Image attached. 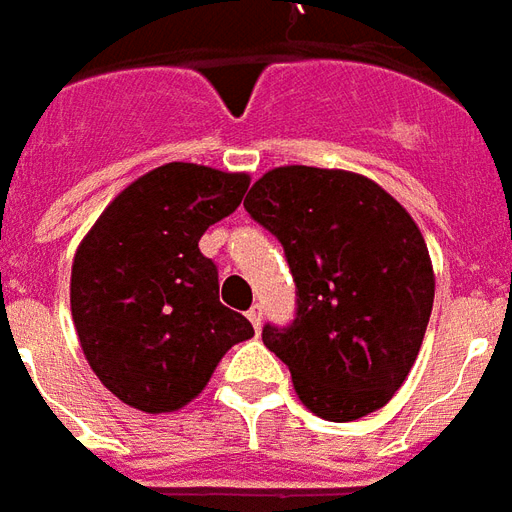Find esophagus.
Instances as JSON below:
<instances>
[{"label": "esophagus", "mask_w": 512, "mask_h": 512, "mask_svg": "<svg viewBox=\"0 0 512 512\" xmlns=\"http://www.w3.org/2000/svg\"><path fill=\"white\" fill-rule=\"evenodd\" d=\"M248 319H251V324H253V327H256V330H261V319H264V316H261V305H259V302H256L251 311H248Z\"/></svg>", "instance_id": "34e87169"}]
</instances>
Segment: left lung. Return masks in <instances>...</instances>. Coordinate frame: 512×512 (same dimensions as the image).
<instances>
[{"mask_svg": "<svg viewBox=\"0 0 512 512\" xmlns=\"http://www.w3.org/2000/svg\"><path fill=\"white\" fill-rule=\"evenodd\" d=\"M245 210L283 245L297 283L289 327L261 341L294 390L333 423L382 409L412 371L434 308V267L412 215L374 179L281 166L253 182Z\"/></svg>", "mask_w": 512, "mask_h": 512, "instance_id": "1", "label": "left lung"}]
</instances>
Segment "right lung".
Instances as JSON below:
<instances>
[{
  "label": "right lung",
  "instance_id": "obj_1",
  "mask_svg": "<svg viewBox=\"0 0 512 512\" xmlns=\"http://www.w3.org/2000/svg\"><path fill=\"white\" fill-rule=\"evenodd\" d=\"M248 185V174L166 163L130 182L78 245L73 324L89 368L122 404L177 412L253 335L218 300V267L199 251L201 234L240 207Z\"/></svg>",
  "mask_w": 512,
  "mask_h": 512
}]
</instances>
